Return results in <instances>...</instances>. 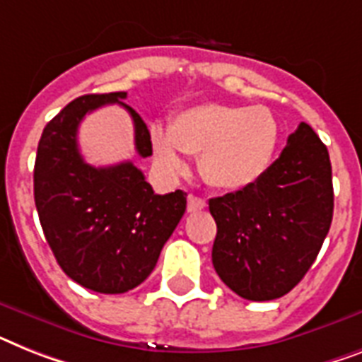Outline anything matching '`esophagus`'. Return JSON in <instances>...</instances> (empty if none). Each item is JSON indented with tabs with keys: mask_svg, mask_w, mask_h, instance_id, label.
I'll use <instances>...</instances> for the list:
<instances>
[{
	"mask_svg": "<svg viewBox=\"0 0 362 362\" xmlns=\"http://www.w3.org/2000/svg\"><path fill=\"white\" fill-rule=\"evenodd\" d=\"M205 199L203 198H198V196H194V194H190L188 196V213H198V211H202V209H205Z\"/></svg>",
	"mask_w": 362,
	"mask_h": 362,
	"instance_id": "obj_1",
	"label": "esophagus"
}]
</instances>
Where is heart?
I'll use <instances>...</instances> for the list:
<instances>
[{
	"label": "heart",
	"instance_id": "1",
	"mask_svg": "<svg viewBox=\"0 0 362 362\" xmlns=\"http://www.w3.org/2000/svg\"><path fill=\"white\" fill-rule=\"evenodd\" d=\"M279 127L262 105L238 107L202 103L172 118L168 131L153 125L151 151L168 174H183V155L199 157V170L209 185L242 190L255 185L270 168Z\"/></svg>",
	"mask_w": 362,
	"mask_h": 362
}]
</instances>
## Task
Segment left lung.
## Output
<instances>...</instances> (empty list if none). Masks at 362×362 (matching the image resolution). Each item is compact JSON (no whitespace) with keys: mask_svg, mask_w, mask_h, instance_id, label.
<instances>
[{"mask_svg":"<svg viewBox=\"0 0 362 362\" xmlns=\"http://www.w3.org/2000/svg\"><path fill=\"white\" fill-rule=\"evenodd\" d=\"M216 222L213 264L244 300L291 292L320 252L333 220L331 160L301 122L279 159L255 185L209 199Z\"/></svg>","mask_w":362,"mask_h":362,"instance_id":"8db88e82","label":"left lung"}]
</instances>
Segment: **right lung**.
Wrapping results in <instances>:
<instances>
[{
	"instance_id": "add662e5",
	"label": "right lung",
	"mask_w": 362,
	"mask_h": 362,
	"mask_svg": "<svg viewBox=\"0 0 362 362\" xmlns=\"http://www.w3.org/2000/svg\"><path fill=\"white\" fill-rule=\"evenodd\" d=\"M125 92L86 94L44 127L35 160V205L59 267L88 291L122 294L153 272L187 209V192H153L131 160L94 168L77 146L86 112L118 103L133 118L134 148L151 155L149 131Z\"/></svg>"
}]
</instances>
